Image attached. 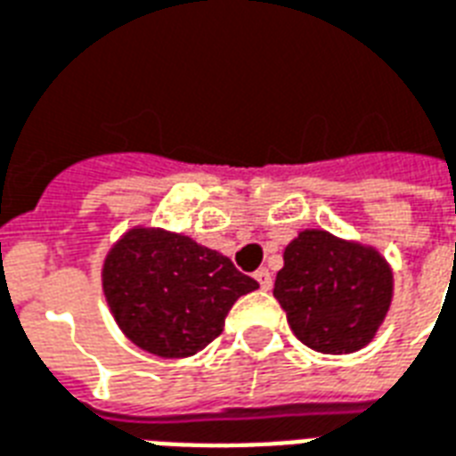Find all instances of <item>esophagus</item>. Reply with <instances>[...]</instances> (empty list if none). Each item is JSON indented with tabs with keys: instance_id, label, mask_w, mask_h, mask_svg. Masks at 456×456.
<instances>
[{
	"instance_id": "34e87169",
	"label": "esophagus",
	"mask_w": 456,
	"mask_h": 456,
	"mask_svg": "<svg viewBox=\"0 0 456 456\" xmlns=\"http://www.w3.org/2000/svg\"><path fill=\"white\" fill-rule=\"evenodd\" d=\"M254 278L259 281L261 290H271V285H273V278H271V273H268V268H259V271L254 273Z\"/></svg>"
}]
</instances>
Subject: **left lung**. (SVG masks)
<instances>
[{
	"label": "left lung",
	"mask_w": 456,
	"mask_h": 456,
	"mask_svg": "<svg viewBox=\"0 0 456 456\" xmlns=\"http://www.w3.org/2000/svg\"><path fill=\"white\" fill-rule=\"evenodd\" d=\"M283 261L273 297L306 347L349 354L373 340L393 302V271L373 247L302 231Z\"/></svg>",
	"instance_id": "obj_1"
}]
</instances>
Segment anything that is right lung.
Returning <instances> with one entry per match:
<instances>
[{
	"mask_svg": "<svg viewBox=\"0 0 456 456\" xmlns=\"http://www.w3.org/2000/svg\"><path fill=\"white\" fill-rule=\"evenodd\" d=\"M102 288L126 338L180 359L216 340L231 306L259 283L188 235L133 228L109 249Z\"/></svg>",
	"mask_w": 456,
	"mask_h": 456,
	"instance_id": "right-lung-1",
	"label": "right lung"
}]
</instances>
